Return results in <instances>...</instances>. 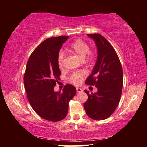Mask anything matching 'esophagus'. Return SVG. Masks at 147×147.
<instances>
[{"instance_id":"obj_1","label":"esophagus","mask_w":147,"mask_h":147,"mask_svg":"<svg viewBox=\"0 0 147 147\" xmlns=\"http://www.w3.org/2000/svg\"><path fill=\"white\" fill-rule=\"evenodd\" d=\"M76 91H77V92H78V93H80V92L83 91L82 89L81 88H76Z\"/></svg>"}]
</instances>
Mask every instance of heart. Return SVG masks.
Instances as JSON below:
<instances>
[{
  "instance_id": "1",
  "label": "heart",
  "mask_w": 147,
  "mask_h": 147,
  "mask_svg": "<svg viewBox=\"0 0 147 147\" xmlns=\"http://www.w3.org/2000/svg\"><path fill=\"white\" fill-rule=\"evenodd\" d=\"M71 51L73 52L80 58L84 63H91L95 58V53L89 50V45L85 41L78 39L74 41L70 46ZM64 53L63 51H59L57 58V61L59 67L62 66L63 63ZM86 76L85 71H74L69 76V81L75 85H79L82 83L84 77Z\"/></svg>"
}]
</instances>
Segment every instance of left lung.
<instances>
[{
  "label": "left lung",
  "instance_id": "obj_1",
  "mask_svg": "<svg viewBox=\"0 0 147 147\" xmlns=\"http://www.w3.org/2000/svg\"><path fill=\"white\" fill-rule=\"evenodd\" d=\"M87 35L95 42L98 56L93 71L85 83L95 86L98 91L94 93L84 91L88 99L84 108L91 119L104 120L111 115L120 101L123 69L115 49L106 38L99 34Z\"/></svg>",
  "mask_w": 147,
  "mask_h": 147
}]
</instances>
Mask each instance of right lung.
<instances>
[{
    "instance_id": "1",
    "label": "right lung",
    "mask_w": 147,
    "mask_h": 147,
    "mask_svg": "<svg viewBox=\"0 0 147 147\" xmlns=\"http://www.w3.org/2000/svg\"><path fill=\"white\" fill-rule=\"evenodd\" d=\"M69 36L47 39L30 56L24 74L27 98L35 112L43 119L56 122L63 120L68 112L69 102L76 94L75 87L67 84L63 91L54 88L61 74L58 54Z\"/></svg>"
}]
</instances>
